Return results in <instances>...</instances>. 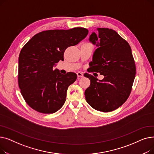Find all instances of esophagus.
<instances>
[{
    "label": "esophagus",
    "mask_w": 154,
    "mask_h": 154,
    "mask_svg": "<svg viewBox=\"0 0 154 154\" xmlns=\"http://www.w3.org/2000/svg\"><path fill=\"white\" fill-rule=\"evenodd\" d=\"M77 77H83V76H84L82 73L80 72H79L77 73Z\"/></svg>",
    "instance_id": "1"
}]
</instances>
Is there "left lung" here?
Returning a JSON list of instances; mask_svg holds the SVG:
<instances>
[{
    "mask_svg": "<svg viewBox=\"0 0 154 154\" xmlns=\"http://www.w3.org/2000/svg\"><path fill=\"white\" fill-rule=\"evenodd\" d=\"M89 41L98 48L95 51L88 72L103 75L101 80L85 73L91 85L85 91L87 103L94 109L108 112L120 107L132 91L136 67L130 45L117 32L97 28Z\"/></svg>",
    "mask_w": 154,
    "mask_h": 154,
    "instance_id": "obj_1",
    "label": "left lung"
}]
</instances>
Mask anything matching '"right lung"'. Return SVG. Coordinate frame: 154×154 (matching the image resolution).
<instances>
[{"mask_svg": "<svg viewBox=\"0 0 154 154\" xmlns=\"http://www.w3.org/2000/svg\"><path fill=\"white\" fill-rule=\"evenodd\" d=\"M88 30L83 27L48 30L32 37L23 47L19 57L18 83L29 106L43 114L59 110L66 99L69 86L77 79L74 72L60 74L54 70L63 60L66 48L78 44Z\"/></svg>", "mask_w": 154, "mask_h": 154, "instance_id": "add662e5", "label": "right lung"}]
</instances>
